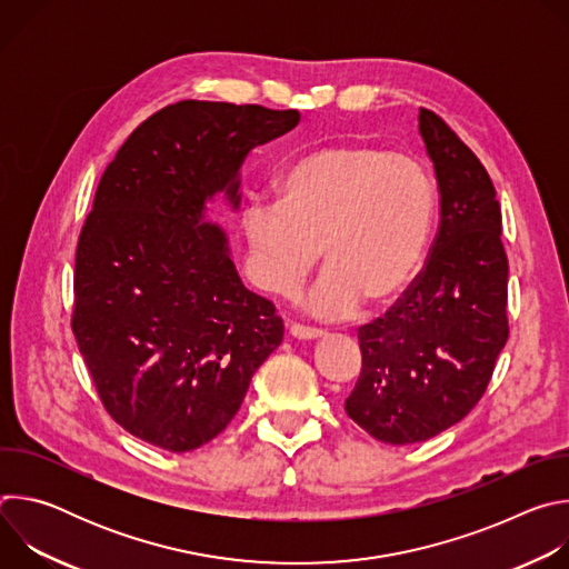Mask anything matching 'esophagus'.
Masks as SVG:
<instances>
[{"instance_id":"1","label":"esophagus","mask_w":569,"mask_h":569,"mask_svg":"<svg viewBox=\"0 0 569 569\" xmlns=\"http://www.w3.org/2000/svg\"><path fill=\"white\" fill-rule=\"evenodd\" d=\"M290 336L297 340H317L323 336L321 329H312V327H303V323H292L290 327Z\"/></svg>"}]
</instances>
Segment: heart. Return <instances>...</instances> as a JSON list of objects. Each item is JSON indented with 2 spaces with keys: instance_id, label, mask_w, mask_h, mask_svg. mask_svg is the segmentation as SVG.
<instances>
[{
  "instance_id": "obj_1",
  "label": "heart",
  "mask_w": 569,
  "mask_h": 569,
  "mask_svg": "<svg viewBox=\"0 0 569 569\" xmlns=\"http://www.w3.org/2000/svg\"><path fill=\"white\" fill-rule=\"evenodd\" d=\"M437 184L419 159L367 141H340L292 159L277 204H250L242 233L257 286L292 295L321 259L308 297L323 319L396 301L421 272L437 222Z\"/></svg>"
}]
</instances>
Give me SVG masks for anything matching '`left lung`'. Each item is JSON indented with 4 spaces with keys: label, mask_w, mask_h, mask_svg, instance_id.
<instances>
[{
    "label": "left lung",
    "mask_w": 569,
    "mask_h": 569,
    "mask_svg": "<svg viewBox=\"0 0 569 569\" xmlns=\"http://www.w3.org/2000/svg\"><path fill=\"white\" fill-rule=\"evenodd\" d=\"M419 132L439 184V231L410 288L360 327L362 371L345 402L365 432L391 446L459 423L489 387L509 338L496 187L441 117L421 108Z\"/></svg>",
    "instance_id": "obj_1"
}]
</instances>
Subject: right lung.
Here are the masks:
<instances>
[{
    "label": "right lung",
    "mask_w": 569,
    "mask_h": 569,
    "mask_svg": "<svg viewBox=\"0 0 569 569\" xmlns=\"http://www.w3.org/2000/svg\"><path fill=\"white\" fill-rule=\"evenodd\" d=\"M297 123V110L180 101L148 117L99 182L71 331L103 408L146 443H209L283 340L274 303L242 286L204 209L218 193L238 209L248 152Z\"/></svg>",
    "instance_id": "1"
}]
</instances>
